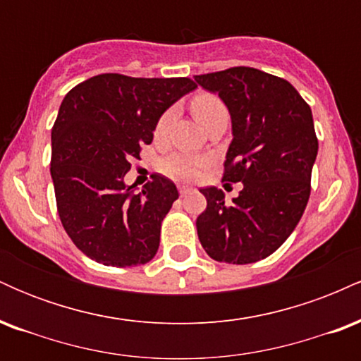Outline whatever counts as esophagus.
I'll return each mask as SVG.
<instances>
[{
  "instance_id": "1",
  "label": "esophagus",
  "mask_w": 361,
  "mask_h": 361,
  "mask_svg": "<svg viewBox=\"0 0 361 361\" xmlns=\"http://www.w3.org/2000/svg\"><path fill=\"white\" fill-rule=\"evenodd\" d=\"M178 190H180V195H181V197H185V195H188L190 192H193L192 186H185V185H180V186H178Z\"/></svg>"
}]
</instances>
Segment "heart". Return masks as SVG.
I'll return each instance as SVG.
<instances>
[{"label":"heart","instance_id":"obj_1","mask_svg":"<svg viewBox=\"0 0 361 361\" xmlns=\"http://www.w3.org/2000/svg\"><path fill=\"white\" fill-rule=\"evenodd\" d=\"M192 110L195 117H197L198 122L204 127L214 117L227 111L226 105H224L215 94L210 93L197 94L192 100ZM173 114H175V110L171 109L161 115V118L157 120L156 134H163L164 128L168 127L169 122H171ZM207 163H209L207 157L185 154V152H175V154H169L161 161V171L169 178H175V180H193V178L200 175V171L207 166Z\"/></svg>","mask_w":361,"mask_h":361}]
</instances>
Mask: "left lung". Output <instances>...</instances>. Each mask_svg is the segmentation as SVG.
Listing matches in <instances>:
<instances>
[{"label":"left lung","mask_w":361,"mask_h":361,"mask_svg":"<svg viewBox=\"0 0 361 361\" xmlns=\"http://www.w3.org/2000/svg\"><path fill=\"white\" fill-rule=\"evenodd\" d=\"M195 82L229 110L233 140L222 180L243 183L231 204L215 186L200 190L207 209L197 219L198 239L215 261L255 263L287 241L309 202L319 147L312 111L288 81L255 68L202 74Z\"/></svg>","instance_id":"obj_1"}]
</instances>
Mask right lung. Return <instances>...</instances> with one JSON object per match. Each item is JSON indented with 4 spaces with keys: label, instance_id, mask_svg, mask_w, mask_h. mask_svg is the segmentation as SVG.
I'll return each mask as SVG.
<instances>
[{
    "label": "right lung",
    "instance_id": "1",
    "mask_svg": "<svg viewBox=\"0 0 361 361\" xmlns=\"http://www.w3.org/2000/svg\"><path fill=\"white\" fill-rule=\"evenodd\" d=\"M195 88L188 78L100 74L64 97L52 127L51 176L62 226L88 258L120 268L154 258L176 185L152 175L135 193L123 176L152 142L161 115Z\"/></svg>",
    "mask_w": 361,
    "mask_h": 361
}]
</instances>
